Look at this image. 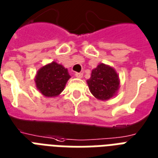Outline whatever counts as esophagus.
Returning a JSON list of instances; mask_svg holds the SVG:
<instances>
[{
    "instance_id": "esophagus-1",
    "label": "esophagus",
    "mask_w": 158,
    "mask_h": 158,
    "mask_svg": "<svg viewBox=\"0 0 158 158\" xmlns=\"http://www.w3.org/2000/svg\"><path fill=\"white\" fill-rule=\"evenodd\" d=\"M75 76H76V77L81 78L82 77V76H83V74H82V73H79V72H76V73H75Z\"/></svg>"
}]
</instances>
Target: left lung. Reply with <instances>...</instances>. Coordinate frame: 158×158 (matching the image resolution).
Returning <instances> with one entry per match:
<instances>
[{
	"instance_id": "8db88e82",
	"label": "left lung",
	"mask_w": 158,
	"mask_h": 158,
	"mask_svg": "<svg viewBox=\"0 0 158 158\" xmlns=\"http://www.w3.org/2000/svg\"><path fill=\"white\" fill-rule=\"evenodd\" d=\"M89 90L97 99L107 101L117 94L120 86L119 77L114 68L101 63L92 70L86 81Z\"/></svg>"
}]
</instances>
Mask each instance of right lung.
<instances>
[{"label":"right lung","instance_id":"obj_1","mask_svg":"<svg viewBox=\"0 0 158 158\" xmlns=\"http://www.w3.org/2000/svg\"><path fill=\"white\" fill-rule=\"evenodd\" d=\"M71 76L62 65L52 61L38 70L35 77L36 88L47 97L61 94Z\"/></svg>","mask_w":158,"mask_h":158}]
</instances>
